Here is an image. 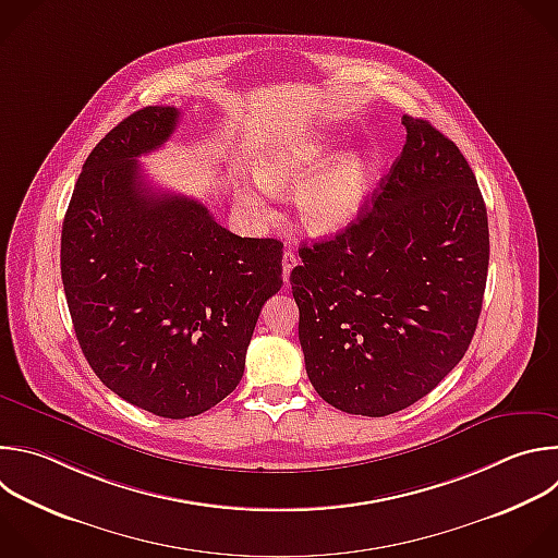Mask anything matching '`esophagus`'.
<instances>
[{"instance_id":"34e87169","label":"esophagus","mask_w":558,"mask_h":558,"mask_svg":"<svg viewBox=\"0 0 558 558\" xmlns=\"http://www.w3.org/2000/svg\"><path fill=\"white\" fill-rule=\"evenodd\" d=\"M298 265V256L291 252V250H287L284 252V256H282V278H284V282L289 284V278H291V269Z\"/></svg>"}]
</instances>
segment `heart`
Returning a JSON list of instances; mask_svg holds the SVG:
<instances>
[{
  "label": "heart",
  "mask_w": 558,
  "mask_h": 558,
  "mask_svg": "<svg viewBox=\"0 0 558 558\" xmlns=\"http://www.w3.org/2000/svg\"><path fill=\"white\" fill-rule=\"evenodd\" d=\"M326 159V142L295 140L267 148L254 161L258 183L271 193L293 191L305 183L295 193V210L302 228L317 236L348 228L359 217L369 195V166L361 153H345L320 171L318 168ZM241 204L254 213L263 210L260 197L250 191L241 195Z\"/></svg>",
  "instance_id": "heart-1"
}]
</instances>
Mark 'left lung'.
<instances>
[{
  "label": "left lung",
  "instance_id": "8db88e82",
  "mask_svg": "<svg viewBox=\"0 0 558 558\" xmlns=\"http://www.w3.org/2000/svg\"><path fill=\"white\" fill-rule=\"evenodd\" d=\"M405 146L381 191L291 271L300 343L332 408L388 416L429 395L464 356L488 274V219L460 148L403 116Z\"/></svg>",
  "mask_w": 558,
  "mask_h": 558
}]
</instances>
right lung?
I'll return each instance as SVG.
<instances>
[{
    "label": "right lung",
    "instance_id": "1",
    "mask_svg": "<svg viewBox=\"0 0 558 558\" xmlns=\"http://www.w3.org/2000/svg\"><path fill=\"white\" fill-rule=\"evenodd\" d=\"M144 107L89 153L65 213L61 278L81 350L126 403L189 418L243 379L263 304L282 287V243L241 239L202 202L153 191L137 157L174 131Z\"/></svg>",
    "mask_w": 558,
    "mask_h": 558
}]
</instances>
